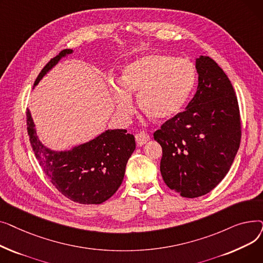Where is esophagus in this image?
<instances>
[{
	"label": "esophagus",
	"mask_w": 263,
	"mask_h": 263,
	"mask_svg": "<svg viewBox=\"0 0 263 263\" xmlns=\"http://www.w3.org/2000/svg\"><path fill=\"white\" fill-rule=\"evenodd\" d=\"M150 139V136L145 133V132H141V133H137L135 135V141H136V144L139 146H142L144 144H146Z\"/></svg>",
	"instance_id": "obj_1"
}]
</instances>
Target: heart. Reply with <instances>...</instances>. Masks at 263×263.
<instances>
[{
  "label": "heart",
  "mask_w": 263,
  "mask_h": 263,
  "mask_svg": "<svg viewBox=\"0 0 263 263\" xmlns=\"http://www.w3.org/2000/svg\"><path fill=\"white\" fill-rule=\"evenodd\" d=\"M195 79V68L187 60L146 55L124 68L120 83L112 86L117 112L129 118L134 110L131 96L139 93L146 115L155 120L168 119L185 104Z\"/></svg>",
  "instance_id": "1"
}]
</instances>
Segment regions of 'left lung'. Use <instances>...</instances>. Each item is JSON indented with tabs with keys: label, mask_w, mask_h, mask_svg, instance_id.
I'll return each instance as SVG.
<instances>
[{
	"label": "left lung",
	"mask_w": 263,
	"mask_h": 263,
	"mask_svg": "<svg viewBox=\"0 0 263 263\" xmlns=\"http://www.w3.org/2000/svg\"><path fill=\"white\" fill-rule=\"evenodd\" d=\"M196 69L194 97L154 133L162 147L164 182L186 198L205 195L223 180L242 135L236 91L223 69L209 57L197 59Z\"/></svg>",
	"instance_id": "1"
}]
</instances>
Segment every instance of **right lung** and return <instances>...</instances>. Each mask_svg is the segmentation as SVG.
Here are the masks:
<instances>
[{
	"instance_id": "1",
	"label": "right lung",
	"mask_w": 263,
	"mask_h": 263,
	"mask_svg": "<svg viewBox=\"0 0 263 263\" xmlns=\"http://www.w3.org/2000/svg\"><path fill=\"white\" fill-rule=\"evenodd\" d=\"M71 52L65 49L51 59L38 74L34 86ZM26 129L35 157L51 183L64 196L82 204H99L115 194L122 183L127 162L135 150L134 136L127 130L117 129L107 130L70 151H51L38 140L29 109Z\"/></svg>"
}]
</instances>
